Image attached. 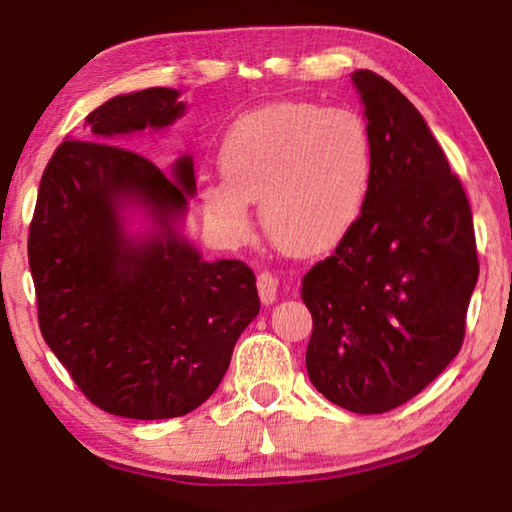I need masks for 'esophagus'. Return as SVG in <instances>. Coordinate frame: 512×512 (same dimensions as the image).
<instances>
[{
    "instance_id": "34e87169",
    "label": "esophagus",
    "mask_w": 512,
    "mask_h": 512,
    "mask_svg": "<svg viewBox=\"0 0 512 512\" xmlns=\"http://www.w3.org/2000/svg\"><path fill=\"white\" fill-rule=\"evenodd\" d=\"M257 291L264 305H273L277 300V280L271 273H259L257 275Z\"/></svg>"
}]
</instances>
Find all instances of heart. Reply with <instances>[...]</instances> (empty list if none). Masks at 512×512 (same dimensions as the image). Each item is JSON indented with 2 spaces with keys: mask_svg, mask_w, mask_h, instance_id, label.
Returning <instances> with one entry per match:
<instances>
[{
  "mask_svg": "<svg viewBox=\"0 0 512 512\" xmlns=\"http://www.w3.org/2000/svg\"><path fill=\"white\" fill-rule=\"evenodd\" d=\"M223 178H207L201 203L228 241L250 232L259 203L266 235L293 255L332 248L366 210L375 158L357 112L282 101L241 115L225 133Z\"/></svg>",
  "mask_w": 512,
  "mask_h": 512,
  "instance_id": "obj_1",
  "label": "heart"
}]
</instances>
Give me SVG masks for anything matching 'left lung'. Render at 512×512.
I'll return each mask as SVG.
<instances>
[{
    "instance_id": "obj_1",
    "label": "left lung",
    "mask_w": 512,
    "mask_h": 512,
    "mask_svg": "<svg viewBox=\"0 0 512 512\" xmlns=\"http://www.w3.org/2000/svg\"><path fill=\"white\" fill-rule=\"evenodd\" d=\"M352 81L375 158L368 203L302 277V300L311 384L370 415L409 402L461 350L479 259L465 189L418 108L370 69Z\"/></svg>"
}]
</instances>
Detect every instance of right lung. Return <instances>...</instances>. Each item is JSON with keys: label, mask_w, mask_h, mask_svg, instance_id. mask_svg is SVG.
Instances as JSON below:
<instances>
[{"label": "right lung", "mask_w": 512, "mask_h": 512, "mask_svg": "<svg viewBox=\"0 0 512 512\" xmlns=\"http://www.w3.org/2000/svg\"><path fill=\"white\" fill-rule=\"evenodd\" d=\"M178 94L149 88L92 110V142L67 140L51 155L29 228L42 336L94 406L133 420L198 409L259 314L250 266L203 262L173 228L196 189L192 158H178L169 178L115 146L121 135L173 124L185 112ZM128 204H142L159 230L128 238Z\"/></svg>", "instance_id": "1"}]
</instances>
